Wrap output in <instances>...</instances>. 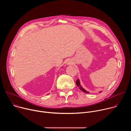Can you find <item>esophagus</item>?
<instances>
[{"label": "esophagus", "instance_id": "34e87169", "mask_svg": "<svg viewBox=\"0 0 131 131\" xmlns=\"http://www.w3.org/2000/svg\"><path fill=\"white\" fill-rule=\"evenodd\" d=\"M67 65H70V64H71V62H67Z\"/></svg>", "mask_w": 131, "mask_h": 131}]
</instances>
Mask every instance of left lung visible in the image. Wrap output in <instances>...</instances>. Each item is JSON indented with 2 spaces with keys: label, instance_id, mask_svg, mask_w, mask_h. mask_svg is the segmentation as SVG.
Masks as SVG:
<instances>
[{
  "label": "left lung",
  "instance_id": "8db88e82",
  "mask_svg": "<svg viewBox=\"0 0 131 131\" xmlns=\"http://www.w3.org/2000/svg\"><path fill=\"white\" fill-rule=\"evenodd\" d=\"M76 84H77V85L78 86V87H79V89H80L81 91H82L83 92H85V93H89V92L88 91H86L84 89H83V88H82V86L80 84V80H79V79H78V80H77V81H76ZM101 92H102V91H100V93H101Z\"/></svg>",
  "mask_w": 131,
  "mask_h": 131
}]
</instances>
